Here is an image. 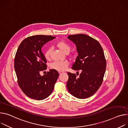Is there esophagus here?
<instances>
[{
	"label": "esophagus",
	"mask_w": 128,
	"mask_h": 128,
	"mask_svg": "<svg viewBox=\"0 0 128 128\" xmlns=\"http://www.w3.org/2000/svg\"><path fill=\"white\" fill-rule=\"evenodd\" d=\"M59 74H63V73H64V72H59Z\"/></svg>",
	"instance_id": "1"
}]
</instances>
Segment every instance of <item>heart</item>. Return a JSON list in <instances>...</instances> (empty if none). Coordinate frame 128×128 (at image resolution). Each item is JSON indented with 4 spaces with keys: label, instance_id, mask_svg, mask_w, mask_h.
Returning a JSON list of instances; mask_svg holds the SVG:
<instances>
[{
    "label": "heart",
    "instance_id": "heart-1",
    "mask_svg": "<svg viewBox=\"0 0 128 128\" xmlns=\"http://www.w3.org/2000/svg\"><path fill=\"white\" fill-rule=\"evenodd\" d=\"M56 46L59 48L62 52L67 54L70 50V46L67 42L63 41H60L56 43ZM51 52V48H48L46 50L44 56L46 59H48L50 58V53ZM68 65L67 61H58L54 62L50 64V67L59 72H62L65 70Z\"/></svg>",
    "mask_w": 128,
    "mask_h": 128
}]
</instances>
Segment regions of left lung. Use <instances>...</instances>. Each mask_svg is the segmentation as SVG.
Returning a JSON list of instances; mask_svg holds the SVG:
<instances>
[{"label": "left lung", "mask_w": 128, "mask_h": 128, "mask_svg": "<svg viewBox=\"0 0 128 128\" xmlns=\"http://www.w3.org/2000/svg\"><path fill=\"white\" fill-rule=\"evenodd\" d=\"M67 38L76 44L78 53L72 68L81 70L78 77L74 74L67 73V89L78 98H89L100 87L105 73L106 61L103 50L97 40L87 34H72Z\"/></svg>", "instance_id": "left-lung-1"}]
</instances>
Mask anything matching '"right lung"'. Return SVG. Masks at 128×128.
Wrapping results in <instances>:
<instances>
[{
	"mask_svg": "<svg viewBox=\"0 0 128 128\" xmlns=\"http://www.w3.org/2000/svg\"><path fill=\"white\" fill-rule=\"evenodd\" d=\"M52 36L35 35L23 40L19 46L14 59V68L18 84L24 94L30 98L38 100L50 96L59 76L50 69L41 76L46 70L47 61L41 48L44 44L54 39Z\"/></svg>",
	"mask_w": 128,
	"mask_h": 128,
	"instance_id": "add662e5",
	"label": "right lung"
}]
</instances>
